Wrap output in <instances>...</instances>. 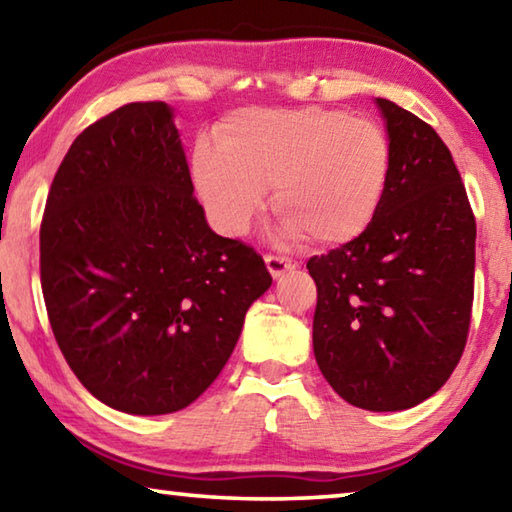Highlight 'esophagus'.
<instances>
[{
	"mask_svg": "<svg viewBox=\"0 0 512 512\" xmlns=\"http://www.w3.org/2000/svg\"><path fill=\"white\" fill-rule=\"evenodd\" d=\"M264 262H266V269H269V273L273 275L275 280L282 278V275H285L287 271L296 269V266H298L296 259L285 257V255H266Z\"/></svg>",
	"mask_w": 512,
	"mask_h": 512,
	"instance_id": "34e87169",
	"label": "esophagus"
}]
</instances>
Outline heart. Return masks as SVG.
I'll use <instances>...</instances> for the list:
<instances>
[{
    "label": "heart",
    "mask_w": 512,
    "mask_h": 512,
    "mask_svg": "<svg viewBox=\"0 0 512 512\" xmlns=\"http://www.w3.org/2000/svg\"><path fill=\"white\" fill-rule=\"evenodd\" d=\"M392 150L383 127L342 109H243L216 143L198 139L191 175L209 221L241 237L266 189L291 237L342 246L367 230L385 198Z\"/></svg>",
    "instance_id": "heart-1"
}]
</instances>
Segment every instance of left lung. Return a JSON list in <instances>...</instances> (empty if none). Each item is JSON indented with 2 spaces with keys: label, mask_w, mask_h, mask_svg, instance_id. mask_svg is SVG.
Segmentation results:
<instances>
[{
  "label": "left lung",
  "mask_w": 512,
  "mask_h": 512,
  "mask_svg": "<svg viewBox=\"0 0 512 512\" xmlns=\"http://www.w3.org/2000/svg\"><path fill=\"white\" fill-rule=\"evenodd\" d=\"M392 150L385 198L367 230L314 255V358L355 408H412L465 351L474 303L476 218L435 129L378 97Z\"/></svg>",
  "instance_id": "left-lung-1"
}]
</instances>
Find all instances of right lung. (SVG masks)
Listing matches in <instances>:
<instances>
[{"label": "right lung", "instance_id": "obj_1", "mask_svg": "<svg viewBox=\"0 0 512 512\" xmlns=\"http://www.w3.org/2000/svg\"><path fill=\"white\" fill-rule=\"evenodd\" d=\"M271 282L255 248L207 225L166 102L125 104L70 145L40 223V285L95 399L129 415L191 405Z\"/></svg>", "mask_w": 512, "mask_h": 512}]
</instances>
